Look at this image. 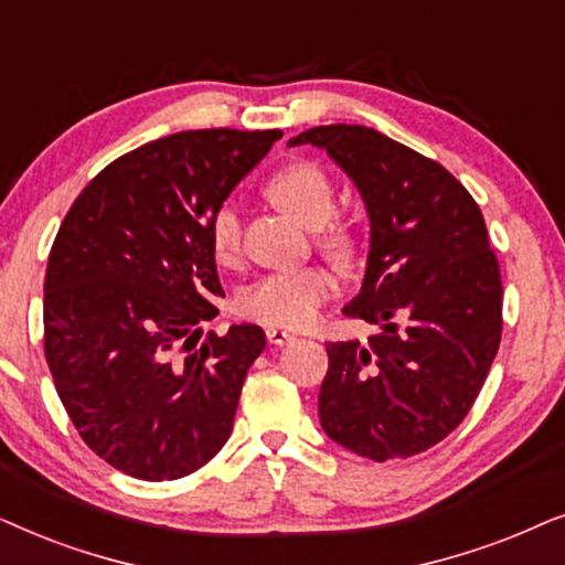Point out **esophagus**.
I'll return each mask as SVG.
<instances>
[{
    "label": "esophagus",
    "mask_w": 565,
    "mask_h": 565,
    "mask_svg": "<svg viewBox=\"0 0 565 565\" xmlns=\"http://www.w3.org/2000/svg\"><path fill=\"white\" fill-rule=\"evenodd\" d=\"M266 338L274 345H287L291 341H297V335L295 333H287V330H284V328H268L266 330Z\"/></svg>",
    "instance_id": "1"
}]
</instances>
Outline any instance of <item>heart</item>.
Masks as SVG:
<instances>
[{
    "instance_id": "b5f03b06",
    "label": "heart",
    "mask_w": 565,
    "mask_h": 565,
    "mask_svg": "<svg viewBox=\"0 0 565 565\" xmlns=\"http://www.w3.org/2000/svg\"><path fill=\"white\" fill-rule=\"evenodd\" d=\"M276 204L299 216L310 227H320V245L335 258L353 253V230L345 222H328L335 209V188L326 170L315 162L297 160L281 168L268 185ZM209 245L214 258L230 266L237 260L243 245V222L239 209L232 201H222L209 216ZM335 295V278L322 266L284 268L263 276L239 299V310L250 320L270 328H307L318 320L322 305Z\"/></svg>"
}]
</instances>
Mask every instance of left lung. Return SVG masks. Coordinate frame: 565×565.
<instances>
[{"label": "left lung", "mask_w": 565, "mask_h": 565, "mask_svg": "<svg viewBox=\"0 0 565 565\" xmlns=\"http://www.w3.org/2000/svg\"><path fill=\"white\" fill-rule=\"evenodd\" d=\"M356 183L372 239L351 320L380 328L328 345L318 411L330 439L374 462L439 445L468 416L501 343L499 258L476 199L447 168L366 126H315Z\"/></svg>", "instance_id": "left-lung-1"}]
</instances>
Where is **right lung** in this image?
I'll list each match as a JSON object with an SVG mask.
<instances>
[{
    "mask_svg": "<svg viewBox=\"0 0 565 565\" xmlns=\"http://www.w3.org/2000/svg\"><path fill=\"white\" fill-rule=\"evenodd\" d=\"M281 131L149 141L85 185L51 245L43 351L85 445L126 476L175 480L230 439L258 326L209 330L224 297L209 216Z\"/></svg>",
    "mask_w": 565,
    "mask_h": 565,
    "instance_id": "1",
    "label": "right lung"
}]
</instances>
